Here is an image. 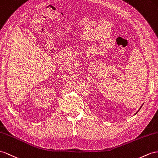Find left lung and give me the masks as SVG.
<instances>
[{
  "instance_id": "left-lung-1",
  "label": "left lung",
  "mask_w": 158,
  "mask_h": 158,
  "mask_svg": "<svg viewBox=\"0 0 158 158\" xmlns=\"http://www.w3.org/2000/svg\"><path fill=\"white\" fill-rule=\"evenodd\" d=\"M143 106V105H141V106ZM141 107H140V108H139V110H140V109H141ZM139 110H138V111H139ZM138 111H137V113H135V114H137V113H138Z\"/></svg>"
}]
</instances>
